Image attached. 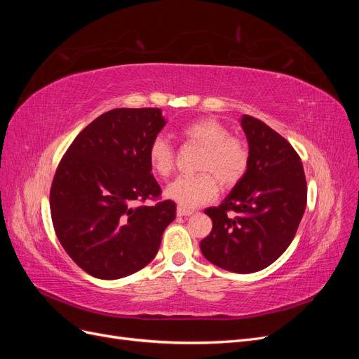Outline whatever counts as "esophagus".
<instances>
[{"mask_svg":"<svg viewBox=\"0 0 359 359\" xmlns=\"http://www.w3.org/2000/svg\"><path fill=\"white\" fill-rule=\"evenodd\" d=\"M177 214H178L180 217H187V215H191L193 211H191V210H187V208H181V206H178V208H177Z\"/></svg>","mask_w":359,"mask_h":359,"instance_id":"34e87169","label":"esophagus"}]
</instances>
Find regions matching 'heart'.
Wrapping results in <instances>:
<instances>
[{
	"mask_svg": "<svg viewBox=\"0 0 359 359\" xmlns=\"http://www.w3.org/2000/svg\"><path fill=\"white\" fill-rule=\"evenodd\" d=\"M182 137L190 144L203 148L194 177H180L165 190L166 198L181 208H196L217 198L219 182L231 189L240 182L250 166V149L240 136L229 135V130L215 118H201L182 127ZM175 148L165 136H156L148 147L151 169L157 175L168 177L175 168Z\"/></svg>",
	"mask_w": 359,
	"mask_h": 359,
	"instance_id": "heart-1",
	"label": "heart"
}]
</instances>
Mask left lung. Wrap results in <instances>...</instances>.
<instances>
[{"label":"left lung","mask_w":359,"mask_h":359,"mask_svg":"<svg viewBox=\"0 0 359 359\" xmlns=\"http://www.w3.org/2000/svg\"><path fill=\"white\" fill-rule=\"evenodd\" d=\"M250 166L223 203L206 208L212 231L201 241L211 264L232 273H256L286 252L307 205V181L298 153L260 119L244 115Z\"/></svg>","instance_id":"obj_1"}]
</instances>
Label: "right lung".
Returning a JSON list of instances; mask_svg holds the SVG:
<instances>
[{"label": "right lung", "instance_id": "1", "mask_svg": "<svg viewBox=\"0 0 359 359\" xmlns=\"http://www.w3.org/2000/svg\"><path fill=\"white\" fill-rule=\"evenodd\" d=\"M165 124L157 107L112 109L86 126L60 161L49 199L53 229L93 277L115 280L147 266L175 220L177 205L160 199L148 160Z\"/></svg>", "mask_w": 359, "mask_h": 359}]
</instances>
